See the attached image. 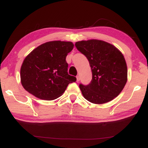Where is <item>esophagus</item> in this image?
<instances>
[{
    "label": "esophagus",
    "instance_id": "34e87169",
    "mask_svg": "<svg viewBox=\"0 0 148 148\" xmlns=\"http://www.w3.org/2000/svg\"><path fill=\"white\" fill-rule=\"evenodd\" d=\"M80 81V77L79 76H77V82H79Z\"/></svg>",
    "mask_w": 148,
    "mask_h": 148
}]
</instances>
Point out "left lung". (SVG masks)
Instances as JSON below:
<instances>
[{"mask_svg":"<svg viewBox=\"0 0 148 148\" xmlns=\"http://www.w3.org/2000/svg\"><path fill=\"white\" fill-rule=\"evenodd\" d=\"M75 46L88 58L92 72L90 84H79L84 98L100 104L118 96L127 81V64L123 54L112 44L98 40L77 42Z\"/></svg>","mask_w":148,"mask_h":148,"instance_id":"left-lung-1","label":"left lung"}]
</instances>
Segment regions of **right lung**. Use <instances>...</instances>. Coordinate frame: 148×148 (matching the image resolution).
Masks as SVG:
<instances>
[{"label": "right lung", "mask_w": 148, "mask_h": 148, "mask_svg": "<svg viewBox=\"0 0 148 148\" xmlns=\"http://www.w3.org/2000/svg\"><path fill=\"white\" fill-rule=\"evenodd\" d=\"M71 42L52 41L35 48L24 59L20 75L24 89L44 100L60 97L76 77L68 74L66 57L73 48Z\"/></svg>", "instance_id": "obj_1"}]
</instances>
